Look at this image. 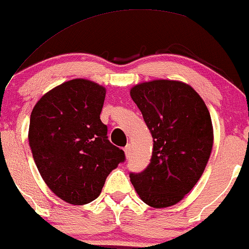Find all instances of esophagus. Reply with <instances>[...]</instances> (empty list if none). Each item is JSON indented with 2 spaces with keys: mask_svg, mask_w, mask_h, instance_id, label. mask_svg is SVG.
Masks as SVG:
<instances>
[{
  "mask_svg": "<svg viewBox=\"0 0 249 249\" xmlns=\"http://www.w3.org/2000/svg\"><path fill=\"white\" fill-rule=\"evenodd\" d=\"M124 150V154H125V156H127V157L129 156V155H130V150H131V147H130V144H127V145H125Z\"/></svg>",
  "mask_w": 249,
  "mask_h": 249,
  "instance_id": "34e87169",
  "label": "esophagus"
}]
</instances>
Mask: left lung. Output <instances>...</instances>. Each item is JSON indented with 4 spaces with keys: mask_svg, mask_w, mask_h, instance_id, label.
Listing matches in <instances>:
<instances>
[{
    "mask_svg": "<svg viewBox=\"0 0 249 249\" xmlns=\"http://www.w3.org/2000/svg\"><path fill=\"white\" fill-rule=\"evenodd\" d=\"M130 96L154 140L150 163L142 172H130L131 184L147 205L172 206L205 170L213 145L211 115L200 95L182 81L139 84Z\"/></svg>",
    "mask_w": 249,
    "mask_h": 249,
    "instance_id": "8db88e82",
    "label": "left lung"
}]
</instances>
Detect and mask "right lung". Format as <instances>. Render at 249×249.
Wrapping results in <instances>:
<instances>
[{"instance_id": "add662e5", "label": "right lung", "mask_w": 249, "mask_h": 249, "mask_svg": "<svg viewBox=\"0 0 249 249\" xmlns=\"http://www.w3.org/2000/svg\"><path fill=\"white\" fill-rule=\"evenodd\" d=\"M106 89L73 79L44 94L32 109L29 144L40 176L73 205L99 197L106 178L125 160L100 120Z\"/></svg>"}]
</instances>
